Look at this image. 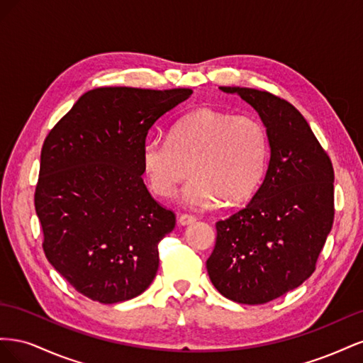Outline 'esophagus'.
<instances>
[{
    "label": "esophagus",
    "instance_id": "obj_1",
    "mask_svg": "<svg viewBox=\"0 0 363 363\" xmlns=\"http://www.w3.org/2000/svg\"><path fill=\"white\" fill-rule=\"evenodd\" d=\"M177 221H179V224H180V225H189V224H194V223L196 221V218H195V216H192V215L182 213V215H179Z\"/></svg>",
    "mask_w": 363,
    "mask_h": 363
}]
</instances>
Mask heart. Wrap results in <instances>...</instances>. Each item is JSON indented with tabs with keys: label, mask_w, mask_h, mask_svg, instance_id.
I'll use <instances>...</instances> for the list:
<instances>
[{
	"label": "heart",
	"mask_w": 363,
	"mask_h": 363,
	"mask_svg": "<svg viewBox=\"0 0 363 363\" xmlns=\"http://www.w3.org/2000/svg\"><path fill=\"white\" fill-rule=\"evenodd\" d=\"M269 155L267 128L252 116L199 108L182 116L168 140L150 138L140 152L150 189L171 199L183 180L182 200L194 208L247 201L255 194Z\"/></svg>",
	"instance_id": "1"
}]
</instances>
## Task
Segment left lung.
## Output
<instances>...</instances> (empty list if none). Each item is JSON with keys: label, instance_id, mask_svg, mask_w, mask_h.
I'll return each mask as SVG.
<instances>
[{"label": "left lung", "instance_id": "left-lung-1", "mask_svg": "<svg viewBox=\"0 0 363 363\" xmlns=\"http://www.w3.org/2000/svg\"><path fill=\"white\" fill-rule=\"evenodd\" d=\"M259 113L269 163L251 201L216 223L207 259L213 286L240 304H263L312 276L333 225V167L311 125L281 98L250 87H219Z\"/></svg>", "mask_w": 363, "mask_h": 363}]
</instances>
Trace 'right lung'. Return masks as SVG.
Returning <instances> with one entry per match:
<instances>
[{
  "label": "right lung",
  "mask_w": 363,
  "mask_h": 363,
  "mask_svg": "<svg viewBox=\"0 0 363 363\" xmlns=\"http://www.w3.org/2000/svg\"><path fill=\"white\" fill-rule=\"evenodd\" d=\"M191 89L96 87L83 94L43 142L36 213L51 265L103 304L144 292L157 244L175 216L150 195L140 152L148 130Z\"/></svg>",
  "instance_id": "obj_1"
}]
</instances>
